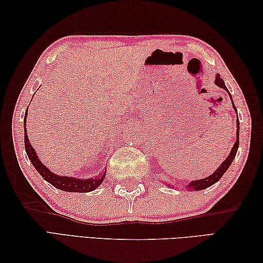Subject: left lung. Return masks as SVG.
<instances>
[{"label":"left lung","instance_id":"8db88e82","mask_svg":"<svg viewBox=\"0 0 263 263\" xmlns=\"http://www.w3.org/2000/svg\"><path fill=\"white\" fill-rule=\"evenodd\" d=\"M215 83H216V85H217L218 87L225 89V90H226L228 93H230V91L227 90V88H226V86H225L224 81H222V79H220V76H219V74H217ZM230 97H231V93H230ZM231 98H232V97H231ZM233 107L235 108V110H236V107H235V105H234V103H233ZM236 113H237V110H236ZM236 124H237L236 142L234 143V146H233V149H232V152H231L230 156H228V157L226 158V160L224 161V163H222V164L219 166V168H217V171L214 173V174L210 175L209 177L203 178V180H198V181L191 182V183L189 184V185H186V189L195 190V191H200V190H203V189H206V187L211 186L212 184H215L216 182L219 181L220 178H221V176L224 175V173L228 170V167L231 166L232 161L234 160V158H235L236 153H237V149H238V144H239V122H238V119L236 120Z\"/></svg>","mask_w":263,"mask_h":263}]
</instances>
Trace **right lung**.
I'll list each match as a JSON object with an SVG mask.
<instances>
[{
	"label": "right lung",
	"instance_id": "1",
	"mask_svg": "<svg viewBox=\"0 0 263 263\" xmlns=\"http://www.w3.org/2000/svg\"><path fill=\"white\" fill-rule=\"evenodd\" d=\"M28 114V108L26 110L25 119H24V130H25V149L28 155V158L31 161V164L35 167L36 171L43 176V178L48 183H51L53 186L57 189L62 190V191L66 192H90L93 191L95 189H97L102 182L104 181L105 173L103 172L102 174L93 178H88V180H79V178L74 177H68V176H59L57 174H53V173L49 171L45 165L42 164V161L38 159L37 155L35 153V149L31 147L29 142V139L27 136V128H26V119Z\"/></svg>",
	"mask_w": 263,
	"mask_h": 263
}]
</instances>
